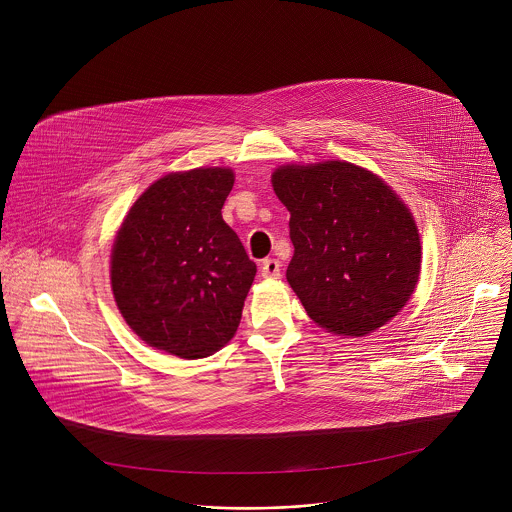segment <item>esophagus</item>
Wrapping results in <instances>:
<instances>
[{
  "mask_svg": "<svg viewBox=\"0 0 512 512\" xmlns=\"http://www.w3.org/2000/svg\"><path fill=\"white\" fill-rule=\"evenodd\" d=\"M262 276L264 278H280V270H282V264L278 262V260H274V258H266L264 262H262Z\"/></svg>",
  "mask_w": 512,
  "mask_h": 512,
  "instance_id": "34e87169",
  "label": "esophagus"
}]
</instances>
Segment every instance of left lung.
I'll return each mask as SVG.
<instances>
[{
  "mask_svg": "<svg viewBox=\"0 0 512 512\" xmlns=\"http://www.w3.org/2000/svg\"><path fill=\"white\" fill-rule=\"evenodd\" d=\"M272 185L290 211L286 278L307 315L345 337L388 323L414 293L422 262L418 226L400 197L349 161L282 165Z\"/></svg>",
  "mask_w": 512,
  "mask_h": 512,
  "instance_id": "8db88e82",
  "label": "left lung"
}]
</instances>
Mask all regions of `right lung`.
I'll list each match as a JSON object with an SVG mask.
<instances>
[{
  "label": "right lung",
  "instance_id": "add662e5",
  "mask_svg": "<svg viewBox=\"0 0 512 512\" xmlns=\"http://www.w3.org/2000/svg\"><path fill=\"white\" fill-rule=\"evenodd\" d=\"M232 185L226 167L169 173L122 222L110 260L112 292L149 347L205 359L234 337L256 264L222 220Z\"/></svg>",
  "mask_w": 512,
  "mask_h": 512
}]
</instances>
